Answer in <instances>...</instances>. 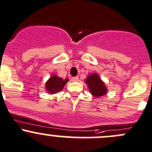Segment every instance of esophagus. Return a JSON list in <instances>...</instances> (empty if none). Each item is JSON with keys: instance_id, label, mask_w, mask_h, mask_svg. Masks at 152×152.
Listing matches in <instances>:
<instances>
[{"instance_id": "34e87169", "label": "esophagus", "mask_w": 152, "mask_h": 152, "mask_svg": "<svg viewBox=\"0 0 152 152\" xmlns=\"http://www.w3.org/2000/svg\"><path fill=\"white\" fill-rule=\"evenodd\" d=\"M73 82H77V81H79V77L78 76H74V77H72V79H71Z\"/></svg>"}]
</instances>
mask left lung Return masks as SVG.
I'll use <instances>...</instances> for the list:
<instances>
[{
    "label": "left lung",
    "instance_id": "left-lung-1",
    "mask_svg": "<svg viewBox=\"0 0 152 152\" xmlns=\"http://www.w3.org/2000/svg\"><path fill=\"white\" fill-rule=\"evenodd\" d=\"M85 82L86 84H88L91 94L94 95V96H102L107 92V89L104 86V84L103 83V82L100 79L97 74L92 73V74L89 75V76L85 80Z\"/></svg>",
    "mask_w": 152,
    "mask_h": 152
}]
</instances>
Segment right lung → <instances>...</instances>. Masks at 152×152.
Returning a JSON list of instances; mask_svg holds the SVG:
<instances>
[{"mask_svg":"<svg viewBox=\"0 0 152 152\" xmlns=\"http://www.w3.org/2000/svg\"><path fill=\"white\" fill-rule=\"evenodd\" d=\"M68 81L69 79H63L58 77L56 75H52L49 80L47 82L46 90L50 94H55L61 91Z\"/></svg>","mask_w":152,"mask_h":152,"instance_id":"add662e5","label":"right lung"}]
</instances>
